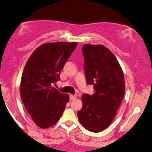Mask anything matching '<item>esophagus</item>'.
<instances>
[{"instance_id":"1","label":"esophagus","mask_w":152,"mask_h":152,"mask_svg":"<svg viewBox=\"0 0 152 152\" xmlns=\"http://www.w3.org/2000/svg\"><path fill=\"white\" fill-rule=\"evenodd\" d=\"M69 99H70V100H74L76 99V97L75 96V95H70V96H69Z\"/></svg>"}]
</instances>
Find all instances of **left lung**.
<instances>
[{"label":"left lung","instance_id":"obj_1","mask_svg":"<svg viewBox=\"0 0 152 152\" xmlns=\"http://www.w3.org/2000/svg\"><path fill=\"white\" fill-rule=\"evenodd\" d=\"M84 70L87 85L94 94L82 95L83 107L79 121L88 131L98 133L110 126L121 105L125 93L123 71L110 49L100 45H84Z\"/></svg>","mask_w":152,"mask_h":152}]
</instances>
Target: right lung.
I'll use <instances>...</instances> for the list:
<instances>
[{
	"label": "right lung",
	"instance_id": "obj_1",
	"mask_svg": "<svg viewBox=\"0 0 152 152\" xmlns=\"http://www.w3.org/2000/svg\"><path fill=\"white\" fill-rule=\"evenodd\" d=\"M77 42H50L37 48L24 68L20 81L21 100L37 126L48 128L58 121L69 100L53 86L60 79L66 61Z\"/></svg>",
	"mask_w": 152,
	"mask_h": 152
}]
</instances>
